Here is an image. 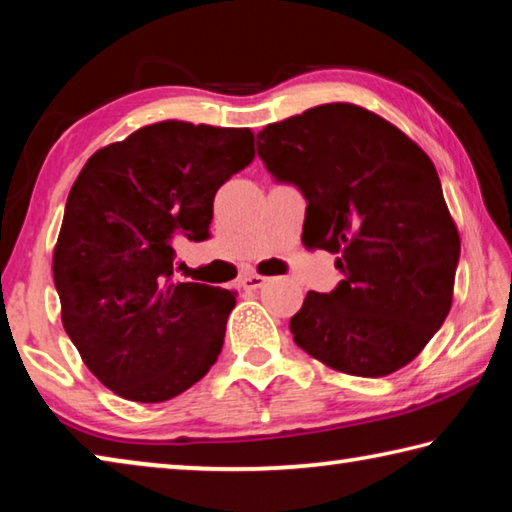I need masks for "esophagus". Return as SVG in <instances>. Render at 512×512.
Wrapping results in <instances>:
<instances>
[{"label": "esophagus", "instance_id": "34e87169", "mask_svg": "<svg viewBox=\"0 0 512 512\" xmlns=\"http://www.w3.org/2000/svg\"><path fill=\"white\" fill-rule=\"evenodd\" d=\"M239 284H241V287H244L246 291H257V289H262L264 284H266V277L257 275V273H246V275H241Z\"/></svg>", "mask_w": 512, "mask_h": 512}]
</instances>
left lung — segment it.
<instances>
[{
	"label": "left lung",
	"mask_w": 512,
	"mask_h": 512,
	"mask_svg": "<svg viewBox=\"0 0 512 512\" xmlns=\"http://www.w3.org/2000/svg\"><path fill=\"white\" fill-rule=\"evenodd\" d=\"M257 153L307 201V246L336 257L343 280L309 291L291 318L298 348L357 377L413 361L452 309L461 239L436 167L375 112L325 103L268 124Z\"/></svg>",
	"instance_id": "8db88e82"
}]
</instances>
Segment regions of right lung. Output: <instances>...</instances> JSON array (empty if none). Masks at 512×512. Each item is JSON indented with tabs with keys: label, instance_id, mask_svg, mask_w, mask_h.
I'll list each match as a JSON object with an SVG mask.
<instances>
[{
	"label": "right lung",
	"instance_id": "right-lung-1",
	"mask_svg": "<svg viewBox=\"0 0 512 512\" xmlns=\"http://www.w3.org/2000/svg\"><path fill=\"white\" fill-rule=\"evenodd\" d=\"M253 158L248 128L160 121L85 162L54 282L67 336L112 393L164 402L214 366L235 293L173 280V244L210 237L214 194Z\"/></svg>",
	"mask_w": 512,
	"mask_h": 512
}]
</instances>
